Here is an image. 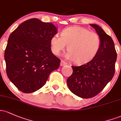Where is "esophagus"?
I'll return each mask as SVG.
<instances>
[{
  "mask_svg": "<svg viewBox=\"0 0 121 121\" xmlns=\"http://www.w3.org/2000/svg\"><path fill=\"white\" fill-rule=\"evenodd\" d=\"M67 62H65V61H64V60H61V63H60L61 66L65 65H67Z\"/></svg>",
  "mask_w": 121,
  "mask_h": 121,
  "instance_id": "1",
  "label": "esophagus"
}]
</instances>
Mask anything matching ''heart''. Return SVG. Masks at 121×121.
<instances>
[{"label":"heart","mask_w":121,"mask_h":121,"mask_svg":"<svg viewBox=\"0 0 121 121\" xmlns=\"http://www.w3.org/2000/svg\"><path fill=\"white\" fill-rule=\"evenodd\" d=\"M68 45V52L65 56L77 64H84L95 57L100 46L99 35L79 26L64 29L61 36L56 34L51 38L50 46L53 53L58 56Z\"/></svg>","instance_id":"1"}]
</instances>
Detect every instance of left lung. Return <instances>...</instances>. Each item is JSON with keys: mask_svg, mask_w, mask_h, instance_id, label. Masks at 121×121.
<instances>
[{"mask_svg": "<svg viewBox=\"0 0 121 121\" xmlns=\"http://www.w3.org/2000/svg\"><path fill=\"white\" fill-rule=\"evenodd\" d=\"M91 26L100 38L99 51L87 63L79 67L72 66L73 73L67 79L71 92L82 98L94 97L104 89L114 75L117 57L111 37L98 25L91 24Z\"/></svg>", "mask_w": 121, "mask_h": 121, "instance_id": "obj_1", "label": "left lung"}]
</instances>
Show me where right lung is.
Wrapping results in <instances>:
<instances>
[{"label": "right lung", "instance_id": "1", "mask_svg": "<svg viewBox=\"0 0 121 121\" xmlns=\"http://www.w3.org/2000/svg\"><path fill=\"white\" fill-rule=\"evenodd\" d=\"M57 33L52 23L32 18L10 34L4 52L6 73L21 91L31 93L42 88L59 67L60 59L50 48V39Z\"/></svg>", "mask_w": 121, "mask_h": 121}]
</instances>
